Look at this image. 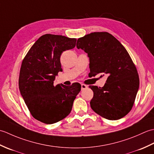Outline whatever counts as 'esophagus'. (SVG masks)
Segmentation results:
<instances>
[{
	"instance_id": "obj_1",
	"label": "esophagus",
	"mask_w": 154,
	"mask_h": 154,
	"mask_svg": "<svg viewBox=\"0 0 154 154\" xmlns=\"http://www.w3.org/2000/svg\"><path fill=\"white\" fill-rule=\"evenodd\" d=\"M87 88V86L85 84H81V90H84Z\"/></svg>"
}]
</instances>
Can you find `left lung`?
Segmentation results:
<instances>
[{"label":"left lung","instance_id":"left-lung-1","mask_svg":"<svg viewBox=\"0 0 154 154\" xmlns=\"http://www.w3.org/2000/svg\"><path fill=\"white\" fill-rule=\"evenodd\" d=\"M77 48L88 54L91 77L99 73L108 76L103 87L89 86L94 93L91 109L108 120L125 116L134 105L140 84L136 67L125 48L106 32L79 38Z\"/></svg>","mask_w":154,"mask_h":154}]
</instances>
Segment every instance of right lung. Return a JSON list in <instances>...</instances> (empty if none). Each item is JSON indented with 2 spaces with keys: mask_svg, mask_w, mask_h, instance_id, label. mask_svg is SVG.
<instances>
[{
  "mask_svg": "<svg viewBox=\"0 0 154 154\" xmlns=\"http://www.w3.org/2000/svg\"><path fill=\"white\" fill-rule=\"evenodd\" d=\"M76 41L61 35H43L22 61L19 89L32 116L42 122L51 124L65 119L80 92L78 83L70 86L54 84L55 76L62 71L61 54L75 48Z\"/></svg>",
  "mask_w": 154,
  "mask_h": 154,
  "instance_id": "add662e5",
  "label": "right lung"
}]
</instances>
